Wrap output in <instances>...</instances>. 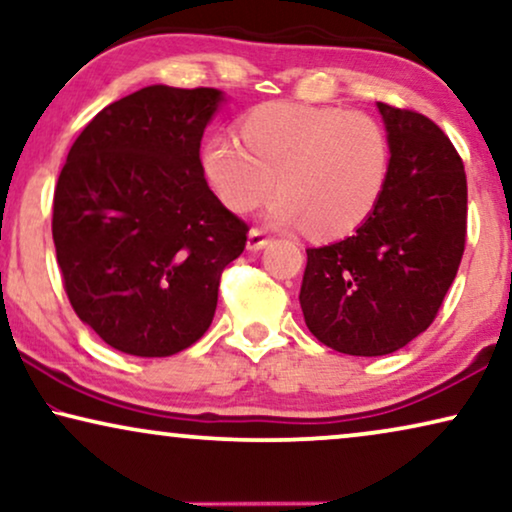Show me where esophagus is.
I'll return each mask as SVG.
<instances>
[{"mask_svg":"<svg viewBox=\"0 0 512 512\" xmlns=\"http://www.w3.org/2000/svg\"><path fill=\"white\" fill-rule=\"evenodd\" d=\"M270 242V235L265 233L263 228H251L249 230V240H247V247L251 249V251H258V249H263L265 244Z\"/></svg>","mask_w":512,"mask_h":512,"instance_id":"1","label":"esophagus"}]
</instances>
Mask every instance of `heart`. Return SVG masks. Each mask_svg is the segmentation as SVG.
<instances>
[{
	"mask_svg": "<svg viewBox=\"0 0 512 512\" xmlns=\"http://www.w3.org/2000/svg\"><path fill=\"white\" fill-rule=\"evenodd\" d=\"M240 137L214 135L202 170L235 212H249L275 191L272 219L331 240L375 212L391 172V137L366 111L270 102L240 121Z\"/></svg>",
	"mask_w": 512,
	"mask_h": 512,
	"instance_id": "obj_1",
	"label": "heart"
}]
</instances>
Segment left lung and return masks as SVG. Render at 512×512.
<instances>
[{
  "label": "left lung",
  "instance_id": "obj_1",
  "mask_svg": "<svg viewBox=\"0 0 512 512\" xmlns=\"http://www.w3.org/2000/svg\"><path fill=\"white\" fill-rule=\"evenodd\" d=\"M391 172L375 212L345 240L307 249L300 307L335 352L384 356L433 324L466 247L464 160L431 118L377 102Z\"/></svg>",
  "mask_w": 512,
  "mask_h": 512
}]
</instances>
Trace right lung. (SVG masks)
I'll list each match as a JSON object with an SVG mask.
<instances>
[{"instance_id":"right-lung-1","label":"right lung","mask_w":512,"mask_h":512,"mask_svg":"<svg viewBox=\"0 0 512 512\" xmlns=\"http://www.w3.org/2000/svg\"><path fill=\"white\" fill-rule=\"evenodd\" d=\"M219 102L214 88H142L69 149L53 195L62 286L118 352L170 356L198 342L247 244L249 226L212 193L200 160Z\"/></svg>"}]
</instances>
